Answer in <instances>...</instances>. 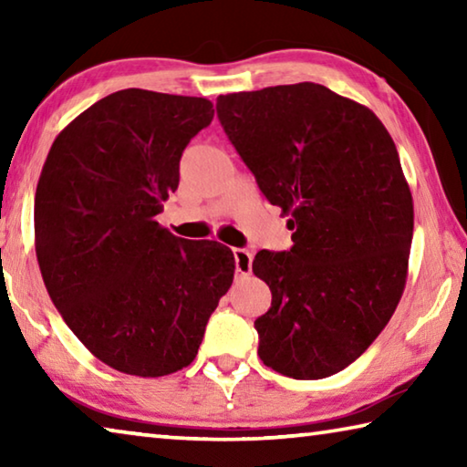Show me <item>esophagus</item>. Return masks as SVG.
<instances>
[{
  "mask_svg": "<svg viewBox=\"0 0 467 467\" xmlns=\"http://www.w3.org/2000/svg\"><path fill=\"white\" fill-rule=\"evenodd\" d=\"M234 253V265H236V274H249L251 272V264H253V253L247 249H233Z\"/></svg>",
  "mask_w": 467,
  "mask_h": 467,
  "instance_id": "34e87169",
  "label": "esophagus"
}]
</instances>
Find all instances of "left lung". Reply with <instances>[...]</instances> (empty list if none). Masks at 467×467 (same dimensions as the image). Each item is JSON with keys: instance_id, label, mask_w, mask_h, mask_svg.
Masks as SVG:
<instances>
[{"instance_id": "1", "label": "left lung", "mask_w": 467, "mask_h": 467, "mask_svg": "<svg viewBox=\"0 0 467 467\" xmlns=\"http://www.w3.org/2000/svg\"><path fill=\"white\" fill-rule=\"evenodd\" d=\"M218 119L292 247L259 251L272 290L257 354L292 379H323L375 342L404 295L414 203L389 131L365 105L321 84L223 94Z\"/></svg>"}]
</instances>
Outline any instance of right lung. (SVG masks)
Here are the masks:
<instances>
[{
  "label": "right lung",
  "mask_w": 467,
  "mask_h": 467,
  "mask_svg": "<svg viewBox=\"0 0 467 467\" xmlns=\"http://www.w3.org/2000/svg\"><path fill=\"white\" fill-rule=\"evenodd\" d=\"M214 119L208 99L141 88L94 102L55 138L35 195V247L63 321L125 375L192 365L233 284L234 255L156 223L179 161Z\"/></svg>",
  "instance_id": "add662e5"
}]
</instances>
